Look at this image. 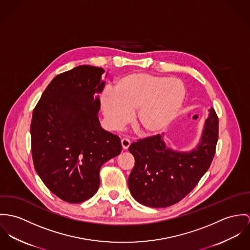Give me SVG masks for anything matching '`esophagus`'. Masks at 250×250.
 <instances>
[{"mask_svg":"<svg viewBox=\"0 0 250 250\" xmlns=\"http://www.w3.org/2000/svg\"><path fill=\"white\" fill-rule=\"evenodd\" d=\"M121 143H122V146L124 149H127L130 146V140L127 138H123L121 140Z\"/></svg>","mask_w":250,"mask_h":250,"instance_id":"obj_1","label":"esophagus"}]
</instances>
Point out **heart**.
Wrapping results in <instances>:
<instances>
[{"label":"heart","instance_id":"1","mask_svg":"<svg viewBox=\"0 0 250 250\" xmlns=\"http://www.w3.org/2000/svg\"><path fill=\"white\" fill-rule=\"evenodd\" d=\"M185 97V85L177 79L134 73L121 78L114 91L104 90L101 106L112 129L123 127L136 110V127L146 134H154L174 119Z\"/></svg>","mask_w":250,"mask_h":250}]
</instances>
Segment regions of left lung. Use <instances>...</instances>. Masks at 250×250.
<instances>
[{"instance_id": "1", "label": "left lung", "mask_w": 250, "mask_h": 250, "mask_svg": "<svg viewBox=\"0 0 250 250\" xmlns=\"http://www.w3.org/2000/svg\"><path fill=\"white\" fill-rule=\"evenodd\" d=\"M219 139V118L211 108L197 147L176 152L166 147L161 135L138 139L129 146L135 165L128 187L141 204L153 208L171 206L190 194L211 166Z\"/></svg>"}]
</instances>
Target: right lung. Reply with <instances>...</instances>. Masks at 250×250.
I'll use <instances>...</instances> for the list:
<instances>
[{"label": "right lung", "instance_id": "add662e5", "mask_svg": "<svg viewBox=\"0 0 250 250\" xmlns=\"http://www.w3.org/2000/svg\"><path fill=\"white\" fill-rule=\"evenodd\" d=\"M104 72L82 65L57 75L32 112L34 168L46 187L69 203L96 194L101 167L122 150L120 138L104 130L97 116Z\"/></svg>", "mask_w": 250, "mask_h": 250}]
</instances>
